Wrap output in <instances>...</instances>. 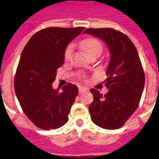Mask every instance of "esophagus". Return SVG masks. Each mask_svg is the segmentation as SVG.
Here are the masks:
<instances>
[{
  "label": "esophagus",
  "mask_w": 159,
  "mask_h": 159,
  "mask_svg": "<svg viewBox=\"0 0 159 159\" xmlns=\"http://www.w3.org/2000/svg\"><path fill=\"white\" fill-rule=\"evenodd\" d=\"M79 93H84V92H85V91H86V89H85V88H83V87H80L79 88Z\"/></svg>",
  "instance_id": "1"
}]
</instances>
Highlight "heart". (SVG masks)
Wrapping results in <instances>:
<instances>
[{"label":"heart","mask_w":159,"mask_h":159,"mask_svg":"<svg viewBox=\"0 0 159 159\" xmlns=\"http://www.w3.org/2000/svg\"><path fill=\"white\" fill-rule=\"evenodd\" d=\"M79 45L81 48L86 52V54L89 57L91 55H94V54L100 56L103 51V45H102L101 42L99 39L93 38V37H89V38L83 39L79 42ZM72 46L68 45L66 47L65 52H64V58L66 60L70 59V56L72 54Z\"/></svg>","instance_id":"heart-1"}]
</instances>
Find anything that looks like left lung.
<instances>
[{"instance_id": "obj_1", "label": "left lung", "mask_w": 159, "mask_h": 159, "mask_svg": "<svg viewBox=\"0 0 159 159\" xmlns=\"http://www.w3.org/2000/svg\"><path fill=\"white\" fill-rule=\"evenodd\" d=\"M84 33L100 38L107 44L111 59L105 85L107 94L95 89L90 92L91 119L106 129H116L126 123L140 103L145 85V74L136 48L128 36L111 28L87 29Z\"/></svg>"}]
</instances>
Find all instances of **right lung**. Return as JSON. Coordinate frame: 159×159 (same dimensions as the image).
I'll return each instance as SVG.
<instances>
[{
	"label": "right lung",
	"instance_id": "obj_1",
	"mask_svg": "<svg viewBox=\"0 0 159 159\" xmlns=\"http://www.w3.org/2000/svg\"><path fill=\"white\" fill-rule=\"evenodd\" d=\"M84 27H48L35 33L21 53L14 77V90L22 110L36 127L55 129L66 124L75 99L76 85L53 89L57 70L64 64L69 42Z\"/></svg>",
	"mask_w": 159,
	"mask_h": 159
}]
</instances>
